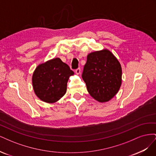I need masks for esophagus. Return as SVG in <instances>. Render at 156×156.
<instances>
[{"label":"esophagus","mask_w":156,"mask_h":156,"mask_svg":"<svg viewBox=\"0 0 156 156\" xmlns=\"http://www.w3.org/2000/svg\"><path fill=\"white\" fill-rule=\"evenodd\" d=\"M75 73H76L77 75L81 73V68H78L77 69H75Z\"/></svg>","instance_id":"obj_1"}]
</instances>
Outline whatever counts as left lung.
Segmentation results:
<instances>
[{
    "label": "left lung",
    "instance_id": "obj_1",
    "mask_svg": "<svg viewBox=\"0 0 156 156\" xmlns=\"http://www.w3.org/2000/svg\"><path fill=\"white\" fill-rule=\"evenodd\" d=\"M82 77L92 97L100 102L108 101L120 87L121 66L109 51L93 52L87 56Z\"/></svg>",
    "mask_w": 156,
    "mask_h": 156
}]
</instances>
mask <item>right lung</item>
Masks as SVG:
<instances>
[{
	"mask_svg": "<svg viewBox=\"0 0 156 156\" xmlns=\"http://www.w3.org/2000/svg\"><path fill=\"white\" fill-rule=\"evenodd\" d=\"M73 72L58 58L37 66L32 76V84L36 96L47 103L59 100L66 92L67 83Z\"/></svg>",
	"mask_w": 156,
	"mask_h": 156,
	"instance_id": "1",
	"label": "right lung"
}]
</instances>
